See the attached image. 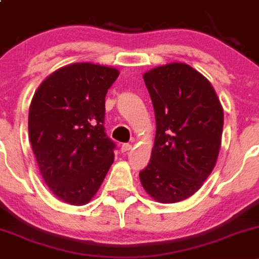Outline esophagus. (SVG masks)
Masks as SVG:
<instances>
[{
  "instance_id": "34e87169",
  "label": "esophagus",
  "mask_w": 259,
  "mask_h": 259,
  "mask_svg": "<svg viewBox=\"0 0 259 259\" xmlns=\"http://www.w3.org/2000/svg\"><path fill=\"white\" fill-rule=\"evenodd\" d=\"M130 149H132V144H129V143H124V144L121 145V148H120V150H121V153H127Z\"/></svg>"
}]
</instances>
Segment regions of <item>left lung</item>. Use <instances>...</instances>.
Returning a JSON list of instances; mask_svg holds the SVG:
<instances>
[{
	"label": "left lung",
	"instance_id": "obj_1",
	"mask_svg": "<svg viewBox=\"0 0 259 259\" xmlns=\"http://www.w3.org/2000/svg\"><path fill=\"white\" fill-rule=\"evenodd\" d=\"M143 77L154 106L156 133L140 182L158 202L177 203L194 194L215 165L223 109L209 81L187 64L155 67Z\"/></svg>",
	"mask_w": 259,
	"mask_h": 259
}]
</instances>
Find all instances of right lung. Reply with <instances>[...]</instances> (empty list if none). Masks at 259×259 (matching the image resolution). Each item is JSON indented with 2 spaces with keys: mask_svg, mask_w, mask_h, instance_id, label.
Returning <instances> with one entry per match:
<instances>
[{
  "mask_svg": "<svg viewBox=\"0 0 259 259\" xmlns=\"http://www.w3.org/2000/svg\"><path fill=\"white\" fill-rule=\"evenodd\" d=\"M116 69L81 62L56 70L33 95L28 134L40 173L59 199L90 202L114 161L106 135L105 96Z\"/></svg>",
  "mask_w": 259,
  "mask_h": 259,
  "instance_id": "add662e5",
  "label": "right lung"
}]
</instances>
